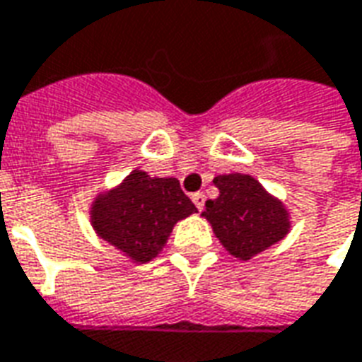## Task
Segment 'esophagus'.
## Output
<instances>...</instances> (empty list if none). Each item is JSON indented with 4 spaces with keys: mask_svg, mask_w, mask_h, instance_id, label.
<instances>
[{
    "mask_svg": "<svg viewBox=\"0 0 362 362\" xmlns=\"http://www.w3.org/2000/svg\"><path fill=\"white\" fill-rule=\"evenodd\" d=\"M192 202L196 204V207H198L199 211L204 209V206H206V196L202 194V192H196L194 196H192Z\"/></svg>",
    "mask_w": 362,
    "mask_h": 362,
    "instance_id": "1",
    "label": "esophagus"
}]
</instances>
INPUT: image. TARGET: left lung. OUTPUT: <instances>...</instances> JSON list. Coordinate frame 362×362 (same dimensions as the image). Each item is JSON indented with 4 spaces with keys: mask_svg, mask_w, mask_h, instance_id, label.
I'll use <instances>...</instances> for the list:
<instances>
[{
    "mask_svg": "<svg viewBox=\"0 0 362 362\" xmlns=\"http://www.w3.org/2000/svg\"><path fill=\"white\" fill-rule=\"evenodd\" d=\"M219 196L207 199L202 216L227 251L249 260L290 231L286 207L272 198L249 174H223L214 178Z\"/></svg>",
    "mask_w": 362,
    "mask_h": 362,
    "instance_id": "8db88e82",
    "label": "left lung"
}]
</instances>
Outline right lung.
Masks as SVG:
<instances>
[{
  "instance_id": "right-lung-1",
  "label": "right lung",
  "mask_w": 362,
  "mask_h": 362,
  "mask_svg": "<svg viewBox=\"0 0 362 362\" xmlns=\"http://www.w3.org/2000/svg\"><path fill=\"white\" fill-rule=\"evenodd\" d=\"M198 211L176 178H151L133 170L117 188L92 204V225L103 241L133 262L155 259L184 217Z\"/></svg>"
}]
</instances>
